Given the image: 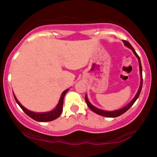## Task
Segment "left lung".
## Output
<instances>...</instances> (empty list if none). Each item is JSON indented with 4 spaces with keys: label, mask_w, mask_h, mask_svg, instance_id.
Here are the masks:
<instances>
[{
    "label": "left lung",
    "mask_w": 157,
    "mask_h": 157,
    "mask_svg": "<svg viewBox=\"0 0 157 157\" xmlns=\"http://www.w3.org/2000/svg\"><path fill=\"white\" fill-rule=\"evenodd\" d=\"M124 43V45H125V46H127V47H128L129 48H131V50H132V52H134V54L135 55H136V57H137L138 59V61H139V65H140V77H141V82H140V88H139L138 89V91L137 93H136V94L135 95L134 98L131 101L129 102L128 105H126L125 107L122 108V109H118V110H115V111H104V110H101V109H97V108L95 107V106H94L89 101V100H88V97H87V95H86V97H85V100H86V104H87V105L89 106V108L91 110V111H94V113H97V114L99 115H101V116H103V117H119L120 116V115H122V113H124L126 111H128L131 106L133 105V104L134 103L135 101H136V100H137V98L140 96V92H141V90H142V65H141V61H140V57H139V55L136 54V52H135L134 48L132 47V46L129 44L128 41L126 40H122Z\"/></svg>",
    "instance_id": "8db88e82"
}]
</instances>
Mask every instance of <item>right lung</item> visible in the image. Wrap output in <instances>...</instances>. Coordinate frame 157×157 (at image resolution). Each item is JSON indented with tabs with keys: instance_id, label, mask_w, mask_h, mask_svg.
I'll return each instance as SVG.
<instances>
[{
	"instance_id": "1",
	"label": "right lung",
	"mask_w": 157,
	"mask_h": 157,
	"mask_svg": "<svg viewBox=\"0 0 157 157\" xmlns=\"http://www.w3.org/2000/svg\"><path fill=\"white\" fill-rule=\"evenodd\" d=\"M68 89L65 90L61 94V97L60 98V100H59L58 104L56 106V108L52 111H48V112H43V113H37V112H33V111H29V110L26 109V108L23 107V106L20 103L17 99L16 98L15 95H14V97H15V101L17 102V103L18 104L20 107L21 108V109L24 111L25 113L28 115L29 117H31L33 120H36V121L38 122H49V121H52V120H55V119L58 118L60 117V115L61 114L63 111V99L66 94L68 92Z\"/></svg>"
}]
</instances>
